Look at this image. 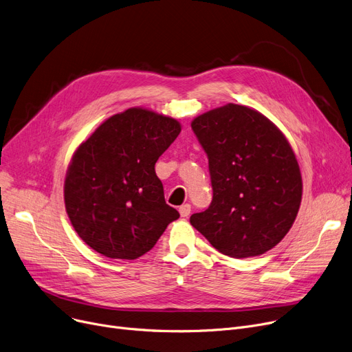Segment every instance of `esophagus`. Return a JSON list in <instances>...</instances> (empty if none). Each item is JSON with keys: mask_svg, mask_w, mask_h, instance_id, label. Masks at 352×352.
<instances>
[{"mask_svg": "<svg viewBox=\"0 0 352 352\" xmlns=\"http://www.w3.org/2000/svg\"><path fill=\"white\" fill-rule=\"evenodd\" d=\"M179 215L182 217V218H187L188 215H190V212H191V206L190 204H184V206H181L179 207Z\"/></svg>", "mask_w": 352, "mask_h": 352, "instance_id": "34e87169", "label": "esophagus"}]
</instances>
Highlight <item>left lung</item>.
I'll list each match as a JSON object with an SVG mask.
<instances>
[{"instance_id": "8db88e82", "label": "left lung", "mask_w": 352, "mask_h": 352, "mask_svg": "<svg viewBox=\"0 0 352 352\" xmlns=\"http://www.w3.org/2000/svg\"><path fill=\"white\" fill-rule=\"evenodd\" d=\"M208 155L212 201L191 226L232 258L261 255L297 218L302 178L281 129L256 109L227 104L191 122Z\"/></svg>"}]
</instances>
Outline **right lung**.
<instances>
[{
  "instance_id": "add662e5",
  "label": "right lung",
  "mask_w": 352,
  "mask_h": 352,
  "mask_svg": "<svg viewBox=\"0 0 352 352\" xmlns=\"http://www.w3.org/2000/svg\"><path fill=\"white\" fill-rule=\"evenodd\" d=\"M181 124L134 107L107 118L80 144L68 165L64 201L82 241L104 256L135 260L179 214L164 198L155 162Z\"/></svg>"
}]
</instances>
